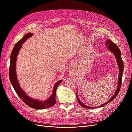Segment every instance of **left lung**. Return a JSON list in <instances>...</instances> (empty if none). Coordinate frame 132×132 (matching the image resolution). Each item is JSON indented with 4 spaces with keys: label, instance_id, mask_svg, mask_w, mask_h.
<instances>
[{
    "label": "left lung",
    "instance_id": "1",
    "mask_svg": "<svg viewBox=\"0 0 132 132\" xmlns=\"http://www.w3.org/2000/svg\"><path fill=\"white\" fill-rule=\"evenodd\" d=\"M105 45L107 46L108 50L111 52L113 53V54L114 55V56L116 58L117 62L118 65L119 67V76H118V86L117 90L115 92L114 94L112 96V97L107 102L102 104V105L100 106H97V107H92V106H87L85 104H84V103H82L79 100L78 96V93H77V97L78 99V103H79V104L81 105L82 106L84 107L85 108L87 109H94V108H100V107H102L104 106L105 104H107L111 102L112 101H113L114 98H116V97L117 96V95L118 94L120 89L121 87V81H122V74H123V61L121 58V52L119 49V48L118 47L116 44H115L113 42H112L110 39H106V40L105 42Z\"/></svg>",
    "mask_w": 132,
    "mask_h": 132
}]
</instances>
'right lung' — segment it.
<instances>
[{"label": "right lung", "instance_id": "1", "mask_svg": "<svg viewBox=\"0 0 132 132\" xmlns=\"http://www.w3.org/2000/svg\"><path fill=\"white\" fill-rule=\"evenodd\" d=\"M34 34L29 32L26 34L24 37L20 39L15 44L13 47V49L11 54V62L9 70V78L11 84L14 89L15 92L19 97L27 105L31 108L35 109H44L49 108L53 106L55 103V94H56V89L59 85L62 82V80H59L54 85L52 94L47 100L44 101H40L32 98L28 95L20 87L17 78L16 72V62L19 52L21 48L22 44L31 37Z\"/></svg>", "mask_w": 132, "mask_h": 132}]
</instances>
